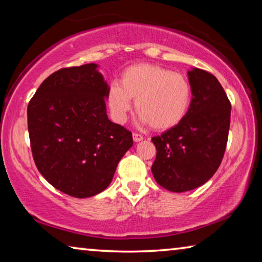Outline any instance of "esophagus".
Returning <instances> with one entry per match:
<instances>
[{
  "label": "esophagus",
  "instance_id": "esophagus-1",
  "mask_svg": "<svg viewBox=\"0 0 262 262\" xmlns=\"http://www.w3.org/2000/svg\"><path fill=\"white\" fill-rule=\"evenodd\" d=\"M133 140H134V142H140L143 140V136L137 134V133H133Z\"/></svg>",
  "mask_w": 262,
  "mask_h": 262
}]
</instances>
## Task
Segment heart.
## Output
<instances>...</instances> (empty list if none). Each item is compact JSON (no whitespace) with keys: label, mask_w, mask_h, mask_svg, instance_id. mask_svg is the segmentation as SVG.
<instances>
[{"label":"heart","mask_w":262,"mask_h":262,"mask_svg":"<svg viewBox=\"0 0 262 262\" xmlns=\"http://www.w3.org/2000/svg\"><path fill=\"white\" fill-rule=\"evenodd\" d=\"M140 121L156 130L171 129L184 120L192 101V86L184 75L154 63H135L123 70L120 84L113 82L106 100L113 120L123 123L132 110Z\"/></svg>","instance_id":"1"}]
</instances>
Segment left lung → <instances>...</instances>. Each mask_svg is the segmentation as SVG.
<instances>
[{
	"label": "left lung",
	"instance_id": "obj_1",
	"mask_svg": "<svg viewBox=\"0 0 262 262\" xmlns=\"http://www.w3.org/2000/svg\"><path fill=\"white\" fill-rule=\"evenodd\" d=\"M192 101L178 126L152 137L155 180L170 192L198 188L215 174L227 148L231 104L214 75L188 70Z\"/></svg>",
	"mask_w": 262,
	"mask_h": 262
}]
</instances>
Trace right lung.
Here are the masks:
<instances>
[{"mask_svg":"<svg viewBox=\"0 0 262 262\" xmlns=\"http://www.w3.org/2000/svg\"><path fill=\"white\" fill-rule=\"evenodd\" d=\"M107 89L98 64L62 68L40 84L29 103L35 165L70 196L90 198L107 188L133 145L132 133L106 114Z\"/></svg>","mask_w":262,"mask_h":262,"instance_id":"right-lung-1","label":"right lung"}]
</instances>
